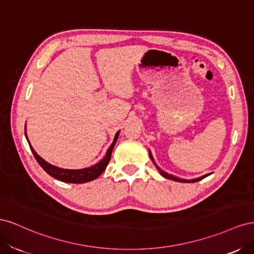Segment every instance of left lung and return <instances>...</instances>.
<instances>
[{"label":"left lung","mask_w":254,"mask_h":254,"mask_svg":"<svg viewBox=\"0 0 254 254\" xmlns=\"http://www.w3.org/2000/svg\"><path fill=\"white\" fill-rule=\"evenodd\" d=\"M149 157H150V159L152 160V162L155 163V160H153V158H152V156H151L150 151H149ZM155 164H156V163H155ZM157 168H158V170H159L160 174L162 175L163 177H165V178H167V179H171V180H174V181H178V182H197V181L201 180V179L205 178V177H207V176L210 175V174H207V175H204V176H202V177H199V178H197V179H193V180H186V179H180V178H177V177H175V176H173V175L167 174V173L163 172V171L161 170V168H160V167H158V166H157Z\"/></svg>","instance_id":"left-lung-1"}]
</instances>
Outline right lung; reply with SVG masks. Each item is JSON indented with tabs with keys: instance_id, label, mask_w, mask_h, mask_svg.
<instances>
[{
	"instance_id": "right-lung-1",
	"label": "right lung",
	"mask_w": 254,
	"mask_h": 254,
	"mask_svg": "<svg viewBox=\"0 0 254 254\" xmlns=\"http://www.w3.org/2000/svg\"><path fill=\"white\" fill-rule=\"evenodd\" d=\"M119 133L120 132H117V134H115L114 140H113L110 147L108 148V150H107L106 156L95 165L91 166V167H87V168H82V170H64V168H59V167H56L54 165H51L50 163L47 162V161H44L41 157L37 155V152L33 149L30 144H29V147L34 153V157L37 160V162L40 164V166L50 176L54 177V178H56L60 181H64V182L84 183V182H89V181L96 179L97 177L105 171V168L107 167V165H108L109 161H110L111 153H112L115 143H117ZM25 136H26V134H25ZM26 139H27V136H26ZM27 142H28V139H27Z\"/></svg>"
}]
</instances>
